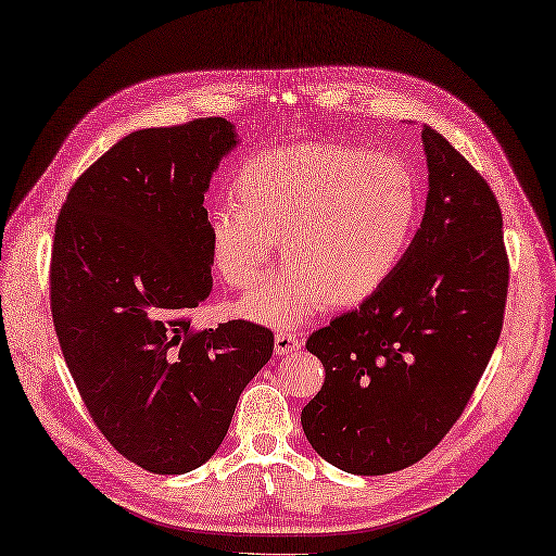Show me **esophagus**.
Wrapping results in <instances>:
<instances>
[{
  "mask_svg": "<svg viewBox=\"0 0 556 556\" xmlns=\"http://www.w3.org/2000/svg\"><path fill=\"white\" fill-rule=\"evenodd\" d=\"M301 350V338L294 331H278L276 333V354L285 356Z\"/></svg>",
  "mask_w": 556,
  "mask_h": 556,
  "instance_id": "34e87169",
  "label": "esophagus"
}]
</instances>
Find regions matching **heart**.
Masks as SVG:
<instances>
[{
  "label": "heart",
  "instance_id": "1",
  "mask_svg": "<svg viewBox=\"0 0 556 556\" xmlns=\"http://www.w3.org/2000/svg\"><path fill=\"white\" fill-rule=\"evenodd\" d=\"M232 204L208 223V248L235 290L255 287L274 257L287 260L239 311L294 327L329 301H366L395 271L418 216L414 169L393 154L342 144L266 149L232 179Z\"/></svg>",
  "mask_w": 556,
  "mask_h": 556
}]
</instances>
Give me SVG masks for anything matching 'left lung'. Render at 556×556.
Wrapping results in <instances>:
<instances>
[{
  "label": "left lung",
  "mask_w": 556,
  "mask_h": 556,
  "mask_svg": "<svg viewBox=\"0 0 556 556\" xmlns=\"http://www.w3.org/2000/svg\"><path fill=\"white\" fill-rule=\"evenodd\" d=\"M426 216L381 290L313 331L324 366L303 407L311 446L333 467L381 476L416 465L463 416L502 336L508 255L481 172L430 126Z\"/></svg>",
  "instance_id": "obj_1"
}]
</instances>
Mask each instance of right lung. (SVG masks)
Instances as JSON below:
<instances>
[{"label": "right lung", "instance_id": "obj_1", "mask_svg": "<svg viewBox=\"0 0 556 556\" xmlns=\"http://www.w3.org/2000/svg\"><path fill=\"white\" fill-rule=\"evenodd\" d=\"M235 144L220 117L130 132L56 216L50 311L66 366L96 428L151 473L204 465L274 354L262 324H193L212 294L204 193Z\"/></svg>", "mask_w": 556, "mask_h": 556}]
</instances>
